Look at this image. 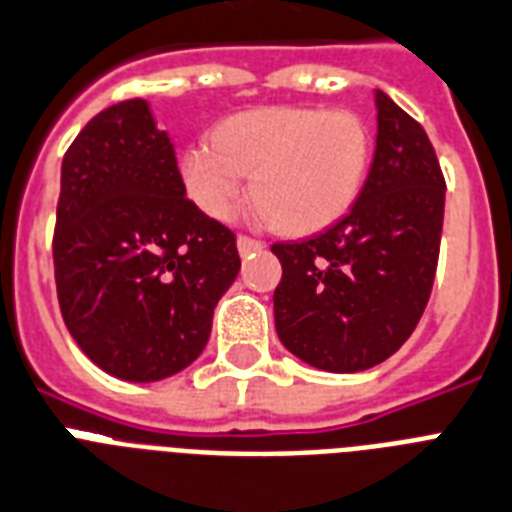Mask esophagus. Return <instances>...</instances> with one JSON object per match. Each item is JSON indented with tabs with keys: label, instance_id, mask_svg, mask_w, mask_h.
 Here are the masks:
<instances>
[{
	"label": "esophagus",
	"instance_id": "1",
	"mask_svg": "<svg viewBox=\"0 0 512 512\" xmlns=\"http://www.w3.org/2000/svg\"><path fill=\"white\" fill-rule=\"evenodd\" d=\"M236 247H239V255H249V252H260L265 247L263 242H257V239H249V236H239L236 239Z\"/></svg>",
	"mask_w": 512,
	"mask_h": 512
}]
</instances>
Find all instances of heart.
<instances>
[{"instance_id": "obj_1", "label": "heart", "mask_w": 512, "mask_h": 512, "mask_svg": "<svg viewBox=\"0 0 512 512\" xmlns=\"http://www.w3.org/2000/svg\"><path fill=\"white\" fill-rule=\"evenodd\" d=\"M371 134L360 115L307 105L236 112L181 157L194 205L228 218L252 173L255 210L286 234H315L347 215L363 189Z\"/></svg>"}]
</instances>
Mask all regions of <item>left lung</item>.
I'll return each instance as SVG.
<instances>
[{
	"instance_id": "left-lung-1",
	"label": "left lung",
	"mask_w": 512,
	"mask_h": 512,
	"mask_svg": "<svg viewBox=\"0 0 512 512\" xmlns=\"http://www.w3.org/2000/svg\"><path fill=\"white\" fill-rule=\"evenodd\" d=\"M376 152L342 220L302 242L273 244L284 276L273 292L286 350L328 373L384 363L421 321L434 286L444 176L421 123L384 91Z\"/></svg>"
}]
</instances>
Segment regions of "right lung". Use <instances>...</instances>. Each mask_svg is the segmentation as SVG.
<instances>
[{"mask_svg": "<svg viewBox=\"0 0 512 512\" xmlns=\"http://www.w3.org/2000/svg\"><path fill=\"white\" fill-rule=\"evenodd\" d=\"M54 281L70 336L102 371L147 384L189 368L242 268L236 236L181 181L147 99L86 123L62 157Z\"/></svg>", "mask_w": 512, "mask_h": 512, "instance_id": "add662e5", "label": "right lung"}]
</instances>
